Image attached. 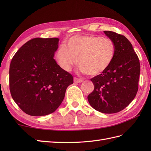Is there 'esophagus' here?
<instances>
[{
  "label": "esophagus",
  "mask_w": 151,
  "mask_h": 151,
  "mask_svg": "<svg viewBox=\"0 0 151 151\" xmlns=\"http://www.w3.org/2000/svg\"><path fill=\"white\" fill-rule=\"evenodd\" d=\"M83 81V80L80 79V78H74V82L75 83H82Z\"/></svg>",
  "instance_id": "esophagus-1"
}]
</instances>
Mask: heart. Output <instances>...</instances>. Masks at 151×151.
Masks as SVG:
<instances>
[{"label": "heart", "mask_w": 151, "mask_h": 151, "mask_svg": "<svg viewBox=\"0 0 151 151\" xmlns=\"http://www.w3.org/2000/svg\"><path fill=\"white\" fill-rule=\"evenodd\" d=\"M116 47L107 37L94 36H75L57 49L55 58L59 65L69 71L77 63L81 70L96 76L104 72L114 59Z\"/></svg>", "instance_id": "heart-1"}]
</instances>
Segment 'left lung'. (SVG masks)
I'll list each match as a JSON object with an SVG mask.
<instances>
[{
	"instance_id": "obj_1",
	"label": "left lung",
	"mask_w": 151,
	"mask_h": 151,
	"mask_svg": "<svg viewBox=\"0 0 151 151\" xmlns=\"http://www.w3.org/2000/svg\"><path fill=\"white\" fill-rule=\"evenodd\" d=\"M114 41L116 52L110 66L91 79L94 90L88 97L91 106L104 114L123 110L135 98L138 89L140 63L132 44L126 37L104 31Z\"/></svg>"
}]
</instances>
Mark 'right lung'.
<instances>
[{
	"mask_svg": "<svg viewBox=\"0 0 151 151\" xmlns=\"http://www.w3.org/2000/svg\"><path fill=\"white\" fill-rule=\"evenodd\" d=\"M58 38H34L24 44L9 66L12 97L24 113L32 116L52 114L65 97L73 76L54 59Z\"/></svg>",
	"mask_w": 151,
	"mask_h": 151,
	"instance_id": "obj_1",
	"label": "right lung"
}]
</instances>
